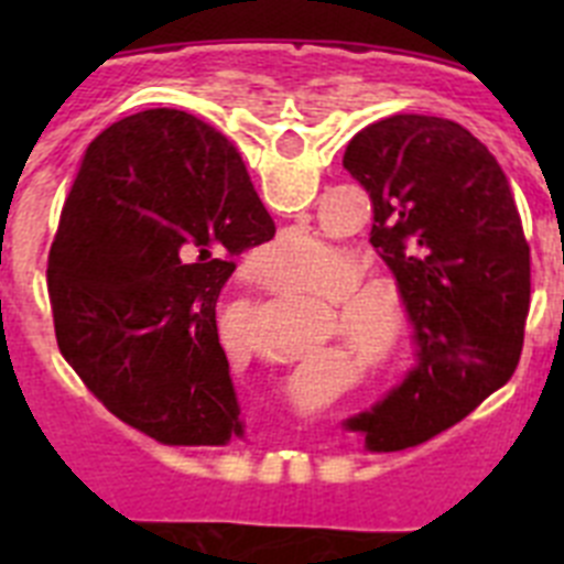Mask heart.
Masks as SVG:
<instances>
[{
	"instance_id": "b5f03b06",
	"label": "heart",
	"mask_w": 564,
	"mask_h": 564,
	"mask_svg": "<svg viewBox=\"0 0 564 564\" xmlns=\"http://www.w3.org/2000/svg\"><path fill=\"white\" fill-rule=\"evenodd\" d=\"M325 242L311 234H282L268 246V253L285 259L296 253H316ZM364 282V268L352 253L333 251L325 262L307 271L302 288L316 296L333 299L330 327L344 333L350 347L376 372H398L410 356L412 316L401 293L383 285H357Z\"/></svg>"
}]
</instances>
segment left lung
I'll list each match as a JSON object with an SVG mask.
<instances>
[{"label":"left lung","instance_id":"1","mask_svg":"<svg viewBox=\"0 0 564 564\" xmlns=\"http://www.w3.org/2000/svg\"><path fill=\"white\" fill-rule=\"evenodd\" d=\"M344 169L370 192V242L395 276L421 347L398 390L344 423L381 452L463 421L514 376L531 248L506 172L460 123L390 115L347 143Z\"/></svg>","mask_w":564,"mask_h":564}]
</instances>
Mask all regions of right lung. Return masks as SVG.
<instances>
[{
    "mask_svg": "<svg viewBox=\"0 0 564 564\" xmlns=\"http://www.w3.org/2000/svg\"><path fill=\"white\" fill-rule=\"evenodd\" d=\"M273 231L226 134L181 109L121 118L87 147L50 248L58 350L154 441L242 437L217 299L234 257Z\"/></svg>",
    "mask_w": 564,
    "mask_h": 564,
    "instance_id": "add662e5",
    "label": "right lung"
}]
</instances>
